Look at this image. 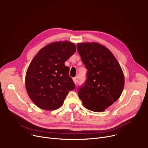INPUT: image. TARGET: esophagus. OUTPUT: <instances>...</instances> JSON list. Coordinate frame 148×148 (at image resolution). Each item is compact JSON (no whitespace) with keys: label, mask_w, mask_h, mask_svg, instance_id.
Returning <instances> with one entry per match:
<instances>
[{"label":"esophagus","mask_w":148,"mask_h":148,"mask_svg":"<svg viewBox=\"0 0 148 148\" xmlns=\"http://www.w3.org/2000/svg\"><path fill=\"white\" fill-rule=\"evenodd\" d=\"M73 81H74V82L75 84L76 85L77 83V79H76V77H74V78H73Z\"/></svg>","instance_id":"esophagus-1"}]
</instances>
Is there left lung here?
<instances>
[{"mask_svg": "<svg viewBox=\"0 0 148 148\" xmlns=\"http://www.w3.org/2000/svg\"><path fill=\"white\" fill-rule=\"evenodd\" d=\"M77 48L88 70L86 82L79 88V97L88 110L104 111L119 99L123 92V71L111 51L102 45L79 43Z\"/></svg>", "mask_w": 148, "mask_h": 148, "instance_id": "1", "label": "left lung"}]
</instances>
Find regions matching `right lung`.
I'll use <instances>...</instances> for the list:
<instances>
[{"mask_svg": "<svg viewBox=\"0 0 148 148\" xmlns=\"http://www.w3.org/2000/svg\"><path fill=\"white\" fill-rule=\"evenodd\" d=\"M76 49L74 43L54 42L42 48L31 62L25 76V87L31 100L39 108L53 111L63 104L75 84L65 62Z\"/></svg>", "mask_w": 148, "mask_h": 148, "instance_id": "right-lung-1", "label": "right lung"}]
</instances>
